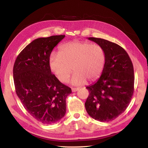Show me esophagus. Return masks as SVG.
I'll list each match as a JSON object with an SVG mask.
<instances>
[{"mask_svg":"<svg viewBox=\"0 0 148 148\" xmlns=\"http://www.w3.org/2000/svg\"><path fill=\"white\" fill-rule=\"evenodd\" d=\"M79 90V88H73L72 89H71V91H72V92H76Z\"/></svg>","mask_w":148,"mask_h":148,"instance_id":"34e87169","label":"esophagus"}]
</instances>
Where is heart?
Instances as JSON below:
<instances>
[{
    "label": "heart",
    "mask_w": 148,
    "mask_h": 148,
    "mask_svg": "<svg viewBox=\"0 0 148 148\" xmlns=\"http://www.w3.org/2000/svg\"><path fill=\"white\" fill-rule=\"evenodd\" d=\"M106 63L105 51L101 46L88 42L73 41L62 44L59 53L49 58L51 71L61 83H66L73 70L71 83L75 86L93 82L102 73Z\"/></svg>",
    "instance_id": "heart-1"
}]
</instances>
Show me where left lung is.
Instances as JSON below:
<instances>
[{
    "label": "left lung",
    "mask_w": 148,
    "mask_h": 148,
    "mask_svg": "<svg viewBox=\"0 0 148 148\" xmlns=\"http://www.w3.org/2000/svg\"><path fill=\"white\" fill-rule=\"evenodd\" d=\"M105 51L106 63L97 81L86 89L85 108L89 115L100 122H109L126 110L134 91V70L127 52L107 40L89 38Z\"/></svg>",
    "instance_id": "obj_1"
}]
</instances>
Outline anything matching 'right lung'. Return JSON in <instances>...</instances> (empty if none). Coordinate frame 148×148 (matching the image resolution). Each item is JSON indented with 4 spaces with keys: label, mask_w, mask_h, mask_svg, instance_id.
<instances>
[{
    "label": "right lung",
    "mask_w": 148,
    "mask_h": 148,
    "mask_svg": "<svg viewBox=\"0 0 148 148\" xmlns=\"http://www.w3.org/2000/svg\"><path fill=\"white\" fill-rule=\"evenodd\" d=\"M65 35L34 39L16 57L13 69L15 91L28 112L38 122L52 124L66 112V98L71 93L52 74L49 58Z\"/></svg>",
    "instance_id": "obj_1"
}]
</instances>
